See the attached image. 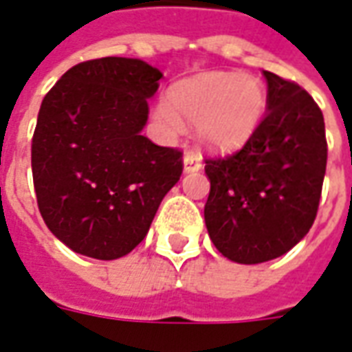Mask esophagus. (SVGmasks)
Returning a JSON list of instances; mask_svg holds the SVG:
<instances>
[{
  "label": "esophagus",
  "instance_id": "1",
  "mask_svg": "<svg viewBox=\"0 0 352 352\" xmlns=\"http://www.w3.org/2000/svg\"><path fill=\"white\" fill-rule=\"evenodd\" d=\"M203 168V157L195 153V151H188L184 155V170L186 172H197Z\"/></svg>",
  "mask_w": 352,
  "mask_h": 352
}]
</instances>
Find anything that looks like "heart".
<instances>
[{
    "mask_svg": "<svg viewBox=\"0 0 352 352\" xmlns=\"http://www.w3.org/2000/svg\"><path fill=\"white\" fill-rule=\"evenodd\" d=\"M168 106L157 108V119L168 131H180L182 120L201 124V140L212 149L241 148L260 126L267 108V91L258 77L236 72L204 74L172 87Z\"/></svg>",
    "mask_w": 352,
    "mask_h": 352,
    "instance_id": "1",
    "label": "heart"
}]
</instances>
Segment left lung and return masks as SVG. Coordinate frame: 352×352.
Here are the masks:
<instances>
[{"instance_id":"obj_1","label":"left lung","mask_w":352,"mask_h":352,"mask_svg":"<svg viewBox=\"0 0 352 352\" xmlns=\"http://www.w3.org/2000/svg\"><path fill=\"white\" fill-rule=\"evenodd\" d=\"M267 111L243 148L208 157L204 221L231 261L261 263L294 248L313 226L326 174L324 117L290 79L263 72Z\"/></svg>"}]
</instances>
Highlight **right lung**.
Returning <instances> with one entry per match:
<instances>
[{"label":"right lung","instance_id":"obj_1","mask_svg":"<svg viewBox=\"0 0 352 352\" xmlns=\"http://www.w3.org/2000/svg\"><path fill=\"white\" fill-rule=\"evenodd\" d=\"M161 77L144 60L106 56L79 62L45 94L32 138L37 206L77 254L126 256L180 180V149L142 136Z\"/></svg>","mask_w":352,"mask_h":352}]
</instances>
